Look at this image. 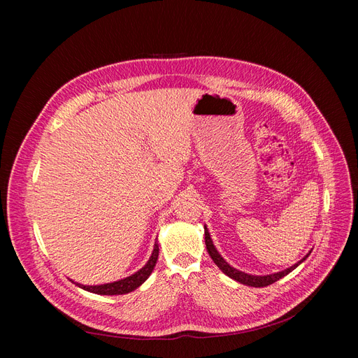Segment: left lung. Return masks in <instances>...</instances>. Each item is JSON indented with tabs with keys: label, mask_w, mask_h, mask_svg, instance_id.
Returning a JSON list of instances; mask_svg holds the SVG:
<instances>
[{
	"label": "left lung",
	"mask_w": 358,
	"mask_h": 358,
	"mask_svg": "<svg viewBox=\"0 0 358 358\" xmlns=\"http://www.w3.org/2000/svg\"><path fill=\"white\" fill-rule=\"evenodd\" d=\"M204 242H206V248H208V252H209L210 258L213 259V263L218 266L227 276H230L231 279L237 280V282H241L243 285H249V287H267L270 284H273V282H276V280H279L280 278H284L285 275L292 272V270H294L300 263L305 262V259L309 257V254H308L305 258L300 259L297 264L282 270V272H278V273H273V275H266V276H255V275H248L245 272H241V270H237V268L231 267L229 263H227L225 259L220 255V252L215 249V246L212 243V239H210V234H209L208 230H206V227H204Z\"/></svg>",
	"instance_id": "obj_1"
}]
</instances>
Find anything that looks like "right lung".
Returning <instances> with one entry per match:
<instances>
[{
    "label": "right lung",
    "instance_id": "1",
    "mask_svg": "<svg viewBox=\"0 0 358 358\" xmlns=\"http://www.w3.org/2000/svg\"><path fill=\"white\" fill-rule=\"evenodd\" d=\"M158 252H159V248L158 245L155 243L154 246V252L152 255H150L149 262L146 263L145 267H142L138 270V272H136L134 275L128 276L125 279H121V280H116V282H110V284H104V285H94V287H90V285H80V284H76L79 285L80 288L86 289V291H91V292H95V294H103V296H117V294H127V292H131L134 291L137 287L142 285L145 280L149 278V275L152 273V270L157 264V259H158Z\"/></svg>",
    "mask_w": 358,
    "mask_h": 358
}]
</instances>
